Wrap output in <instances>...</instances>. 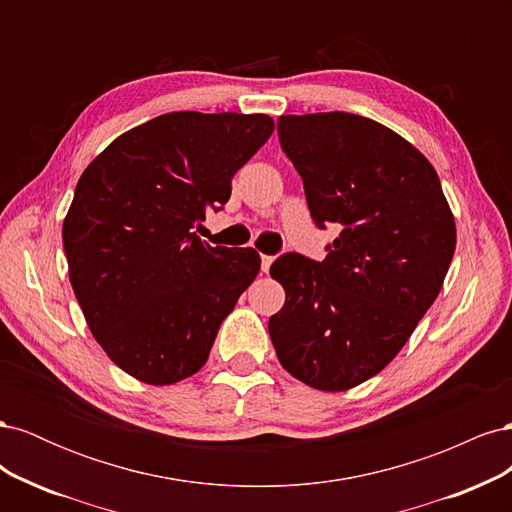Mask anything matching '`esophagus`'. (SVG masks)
<instances>
[{"mask_svg": "<svg viewBox=\"0 0 512 512\" xmlns=\"http://www.w3.org/2000/svg\"><path fill=\"white\" fill-rule=\"evenodd\" d=\"M271 265H273V256H265V254H262V256H260V269H262V273H269Z\"/></svg>", "mask_w": 512, "mask_h": 512, "instance_id": "esophagus-1", "label": "esophagus"}]
</instances>
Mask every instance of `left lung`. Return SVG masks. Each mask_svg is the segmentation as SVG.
I'll return each mask as SVG.
<instances>
[{"label":"left lung","mask_w":512,"mask_h":512,"mask_svg":"<svg viewBox=\"0 0 512 512\" xmlns=\"http://www.w3.org/2000/svg\"><path fill=\"white\" fill-rule=\"evenodd\" d=\"M282 151L318 228L339 224L322 262L282 254L286 290L269 335L288 374L318 391L369 380L404 348L455 254L438 173L393 130L352 113L282 115Z\"/></svg>","instance_id":"1"}]
</instances>
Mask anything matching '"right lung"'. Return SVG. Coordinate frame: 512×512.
<instances>
[{
	"label": "right lung",
	"mask_w": 512,
	"mask_h": 512,
	"mask_svg": "<svg viewBox=\"0 0 512 512\" xmlns=\"http://www.w3.org/2000/svg\"><path fill=\"white\" fill-rule=\"evenodd\" d=\"M273 132L267 115L166 113L108 145L64 220L70 282L96 342L126 374L175 384L203 367L260 256L194 232Z\"/></svg>",
	"instance_id": "add662e5"
}]
</instances>
